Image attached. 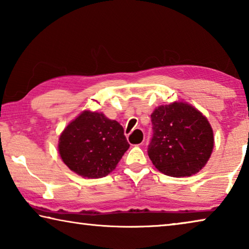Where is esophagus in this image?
Instances as JSON below:
<instances>
[{"label":"esophagus","instance_id":"obj_1","mask_svg":"<svg viewBox=\"0 0 249 249\" xmlns=\"http://www.w3.org/2000/svg\"><path fill=\"white\" fill-rule=\"evenodd\" d=\"M142 133V137L140 138V141L141 142V143L138 142V144L137 145H141V144H142V142H144V140H145V137H144V134H142V132H141ZM129 138V137H128Z\"/></svg>","mask_w":249,"mask_h":249}]
</instances>
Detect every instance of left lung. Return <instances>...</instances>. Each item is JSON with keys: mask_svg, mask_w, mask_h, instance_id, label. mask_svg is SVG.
<instances>
[{"mask_svg": "<svg viewBox=\"0 0 249 249\" xmlns=\"http://www.w3.org/2000/svg\"><path fill=\"white\" fill-rule=\"evenodd\" d=\"M153 137L148 156L157 169L170 177H190L208 162L214 146L206 117L192 105H161L151 114Z\"/></svg>", "mask_w": 249, "mask_h": 249, "instance_id": "left-lung-1", "label": "left lung"}]
</instances>
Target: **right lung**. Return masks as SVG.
<instances>
[{
    "label": "right lung",
    "instance_id": "add662e5",
    "mask_svg": "<svg viewBox=\"0 0 249 249\" xmlns=\"http://www.w3.org/2000/svg\"><path fill=\"white\" fill-rule=\"evenodd\" d=\"M129 144L124 129L102 113L84 111L59 138V154L70 170L86 178H102L115 169Z\"/></svg>",
    "mask_w": 249,
    "mask_h": 249
}]
</instances>
